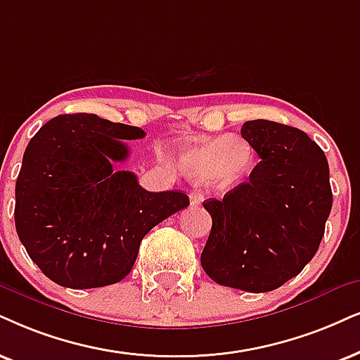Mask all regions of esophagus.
Instances as JSON below:
<instances>
[{
	"label": "esophagus",
	"instance_id": "34e87169",
	"mask_svg": "<svg viewBox=\"0 0 360 360\" xmlns=\"http://www.w3.org/2000/svg\"><path fill=\"white\" fill-rule=\"evenodd\" d=\"M189 198H191V204H193V206H199V204H202V201H204V194L198 189L191 191Z\"/></svg>",
	"mask_w": 360,
	"mask_h": 360
}]
</instances>
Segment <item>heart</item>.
<instances>
[{
	"label": "heart",
	"instance_id": "obj_1",
	"mask_svg": "<svg viewBox=\"0 0 360 360\" xmlns=\"http://www.w3.org/2000/svg\"><path fill=\"white\" fill-rule=\"evenodd\" d=\"M181 165L198 181L214 179L219 188H231L243 179L251 165V149L243 139L221 138L199 141L181 154Z\"/></svg>",
	"mask_w": 360,
	"mask_h": 360
}]
</instances>
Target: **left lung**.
Wrapping results in <instances>:
<instances>
[{
	"instance_id": "left-lung-1",
	"label": "left lung",
	"mask_w": 360,
	"mask_h": 360,
	"mask_svg": "<svg viewBox=\"0 0 360 360\" xmlns=\"http://www.w3.org/2000/svg\"><path fill=\"white\" fill-rule=\"evenodd\" d=\"M259 154L248 183L207 199L212 227L201 264L214 282L269 292L316 256L332 207L326 154L304 131L267 120L244 122Z\"/></svg>"
}]
</instances>
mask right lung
Listing matches in <instances>:
<instances>
[{"instance_id":"obj_1","label":"right lung","mask_w":360,"mask_h":360,"mask_svg":"<svg viewBox=\"0 0 360 360\" xmlns=\"http://www.w3.org/2000/svg\"><path fill=\"white\" fill-rule=\"evenodd\" d=\"M141 127L96 115H61L33 136L16 181L18 238L43 274L70 289L116 284L133 269L154 226L189 206L181 191L149 193L131 171L122 141Z\"/></svg>"}]
</instances>
